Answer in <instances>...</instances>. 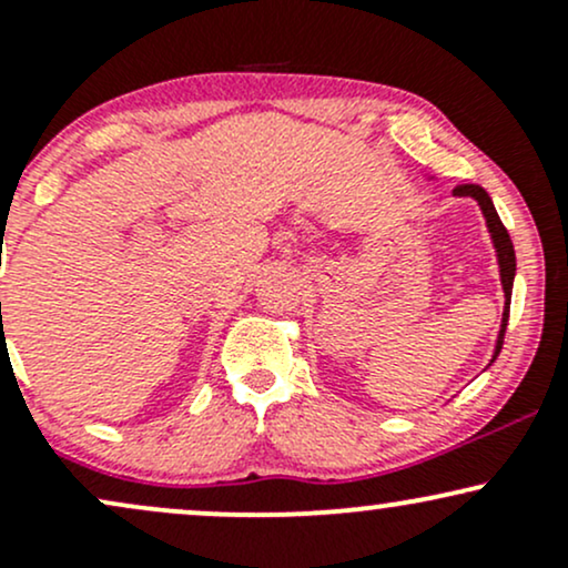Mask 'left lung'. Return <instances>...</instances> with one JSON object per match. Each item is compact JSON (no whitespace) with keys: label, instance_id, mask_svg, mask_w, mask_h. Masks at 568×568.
<instances>
[{"label":"left lung","instance_id":"obj_1","mask_svg":"<svg viewBox=\"0 0 568 568\" xmlns=\"http://www.w3.org/2000/svg\"><path fill=\"white\" fill-rule=\"evenodd\" d=\"M427 179H435V175H427ZM454 197H470V200L478 202L480 213H484V219H486V230H488V237H491L494 253H497L499 283H501V291H505V310H501L499 334H497V342H494L491 361H488V366H491V363L497 361V355L501 349V338H505V331H507V317H510V298H513V280H515V247H513L510 234H507L505 226H501L497 207H494V202H491V197H488V192L484 186L462 184V186L454 189Z\"/></svg>","mask_w":568,"mask_h":568}]
</instances>
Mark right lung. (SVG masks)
Wrapping results in <instances>:
<instances>
[{
	"label": "right lung",
	"mask_w": 568,
	"mask_h": 568,
	"mask_svg": "<svg viewBox=\"0 0 568 568\" xmlns=\"http://www.w3.org/2000/svg\"><path fill=\"white\" fill-rule=\"evenodd\" d=\"M0 306H2V304H0Z\"/></svg>",
	"instance_id": "add662e5"
}]
</instances>
